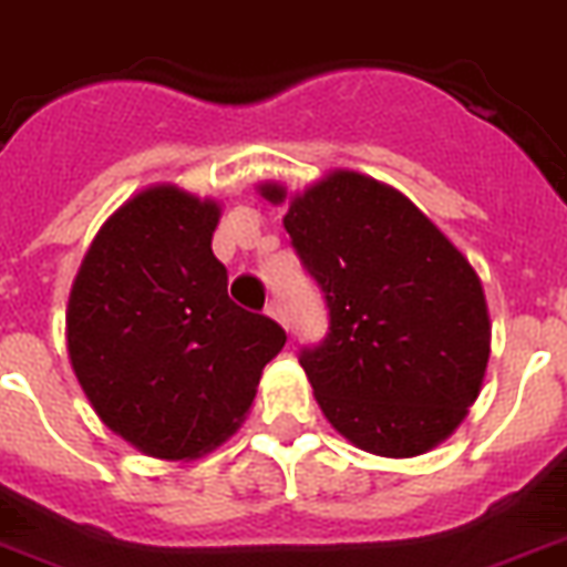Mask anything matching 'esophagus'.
Here are the masks:
<instances>
[{
	"label": "esophagus",
	"mask_w": 567,
	"mask_h": 567,
	"mask_svg": "<svg viewBox=\"0 0 567 567\" xmlns=\"http://www.w3.org/2000/svg\"><path fill=\"white\" fill-rule=\"evenodd\" d=\"M265 313H268L270 320H276L282 328H288V317H285L282 311V302L279 299H274V302H268V308H265Z\"/></svg>",
	"instance_id": "obj_1"
}]
</instances>
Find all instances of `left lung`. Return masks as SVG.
Listing matches in <instances>:
<instances>
[{
  "instance_id": "left-lung-1",
  "label": "left lung",
  "mask_w": 567,
  "mask_h": 567,
  "mask_svg": "<svg viewBox=\"0 0 567 567\" xmlns=\"http://www.w3.org/2000/svg\"><path fill=\"white\" fill-rule=\"evenodd\" d=\"M282 204V184H261ZM299 259L328 306V334L302 349L328 423L383 458H412L455 432L489 360L482 279L401 189L334 169L291 195Z\"/></svg>"
}]
</instances>
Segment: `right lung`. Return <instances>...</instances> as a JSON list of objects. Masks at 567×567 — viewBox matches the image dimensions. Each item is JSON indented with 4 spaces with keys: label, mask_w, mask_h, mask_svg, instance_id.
I'll return each mask as SVG.
<instances>
[{
    "label": "right lung",
    "mask_w": 567,
    "mask_h": 567,
    "mask_svg": "<svg viewBox=\"0 0 567 567\" xmlns=\"http://www.w3.org/2000/svg\"><path fill=\"white\" fill-rule=\"evenodd\" d=\"M218 216L221 204L175 184L132 195L71 285V369L100 421L152 458L193 461L227 441L285 346L270 317L227 297Z\"/></svg>",
    "instance_id": "obj_1"
}]
</instances>
